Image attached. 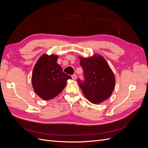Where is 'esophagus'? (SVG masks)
Returning <instances> with one entry per match:
<instances>
[{"instance_id": "1", "label": "esophagus", "mask_w": 148, "mask_h": 148, "mask_svg": "<svg viewBox=\"0 0 148 148\" xmlns=\"http://www.w3.org/2000/svg\"><path fill=\"white\" fill-rule=\"evenodd\" d=\"M71 77H72V79H73V80H75V79H77V75H76L75 74H73Z\"/></svg>"}]
</instances>
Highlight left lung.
I'll return each mask as SVG.
<instances>
[{
  "label": "left lung",
  "instance_id": "left-lung-1",
  "mask_svg": "<svg viewBox=\"0 0 148 148\" xmlns=\"http://www.w3.org/2000/svg\"><path fill=\"white\" fill-rule=\"evenodd\" d=\"M84 82L78 79L84 95L93 104H99L109 98L115 86V77L105 59L95 54L85 58L80 57Z\"/></svg>",
  "mask_w": 148,
  "mask_h": 148
}]
</instances>
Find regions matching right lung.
Returning <instances> with one entry per match:
<instances>
[{
  "instance_id": "right-lung-1",
  "label": "right lung",
  "mask_w": 148,
  "mask_h": 148,
  "mask_svg": "<svg viewBox=\"0 0 148 148\" xmlns=\"http://www.w3.org/2000/svg\"><path fill=\"white\" fill-rule=\"evenodd\" d=\"M58 56L43 54L34 68L32 84L35 92L42 99H51L62 91L71 77L64 73L57 63Z\"/></svg>"
}]
</instances>
